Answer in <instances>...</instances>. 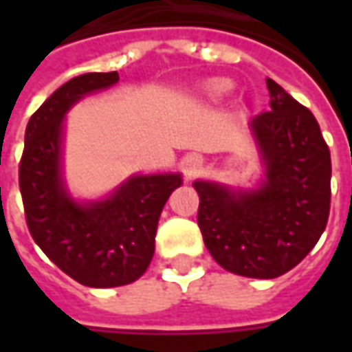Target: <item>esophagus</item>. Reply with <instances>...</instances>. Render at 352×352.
<instances>
[{
    "label": "esophagus",
    "instance_id": "1",
    "mask_svg": "<svg viewBox=\"0 0 352 352\" xmlns=\"http://www.w3.org/2000/svg\"><path fill=\"white\" fill-rule=\"evenodd\" d=\"M197 164H199L197 156H194V155L186 156V174H188V176H192V174L196 172Z\"/></svg>",
    "mask_w": 352,
    "mask_h": 352
}]
</instances>
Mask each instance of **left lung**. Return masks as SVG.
I'll list each match as a JSON object with an SVG mask.
<instances>
[{"label": "left lung", "mask_w": 352, "mask_h": 352, "mask_svg": "<svg viewBox=\"0 0 352 352\" xmlns=\"http://www.w3.org/2000/svg\"><path fill=\"white\" fill-rule=\"evenodd\" d=\"M270 111L249 123L264 180L252 190L196 180L197 225L225 270L278 278L316 247L331 206V155L314 113L266 78Z\"/></svg>", "instance_id": "obj_1"}]
</instances>
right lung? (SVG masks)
Returning <instances> with one entry per match:
<instances>
[{"instance_id": "right-lung-1", "label": "right lung", "mask_w": 352, "mask_h": 352, "mask_svg": "<svg viewBox=\"0 0 352 352\" xmlns=\"http://www.w3.org/2000/svg\"><path fill=\"white\" fill-rule=\"evenodd\" d=\"M119 82L117 72L72 78L34 111L25 131L19 188L27 227L52 263L89 288L125 286L144 274L155 254L158 217L182 186L178 172L133 174L107 197L78 201L62 176L64 119L94 91Z\"/></svg>"}]
</instances>
